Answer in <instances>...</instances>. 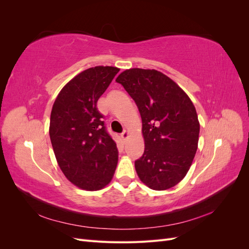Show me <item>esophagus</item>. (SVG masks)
<instances>
[{
    "mask_svg": "<svg viewBox=\"0 0 249 249\" xmlns=\"http://www.w3.org/2000/svg\"><path fill=\"white\" fill-rule=\"evenodd\" d=\"M127 137H129V132H127L126 130H124L123 133H122V138L124 141H125L127 139Z\"/></svg>",
    "mask_w": 249,
    "mask_h": 249,
    "instance_id": "1",
    "label": "esophagus"
}]
</instances>
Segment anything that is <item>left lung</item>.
Here are the masks:
<instances>
[{"mask_svg": "<svg viewBox=\"0 0 249 249\" xmlns=\"http://www.w3.org/2000/svg\"><path fill=\"white\" fill-rule=\"evenodd\" d=\"M116 82L136 103L142 119L145 147L135 161L137 175L150 189H169L185 178L196 153L194 105L176 82L156 70H126Z\"/></svg>", "mask_w": 249, "mask_h": 249, "instance_id": "1", "label": "left lung"}]
</instances>
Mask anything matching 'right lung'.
<instances>
[{"label":"right lung","mask_w":249,"mask_h":249,"mask_svg":"<svg viewBox=\"0 0 249 249\" xmlns=\"http://www.w3.org/2000/svg\"><path fill=\"white\" fill-rule=\"evenodd\" d=\"M118 71L117 67L95 66L80 72L53 105L52 146L60 169L81 189L100 190L114 176L118 150L96 103Z\"/></svg>","instance_id":"right-lung-1"}]
</instances>
